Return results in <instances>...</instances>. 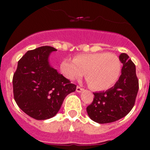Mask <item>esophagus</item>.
Here are the masks:
<instances>
[{
	"label": "esophagus",
	"instance_id": "esophagus-1",
	"mask_svg": "<svg viewBox=\"0 0 150 150\" xmlns=\"http://www.w3.org/2000/svg\"><path fill=\"white\" fill-rule=\"evenodd\" d=\"M83 88H81V87H79V86H76V91H77V92H81L82 91H83Z\"/></svg>",
	"mask_w": 150,
	"mask_h": 150
}]
</instances>
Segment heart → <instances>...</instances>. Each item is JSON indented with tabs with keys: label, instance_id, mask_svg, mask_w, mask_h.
<instances>
[{
	"label": "heart",
	"instance_id": "b5f03b06",
	"mask_svg": "<svg viewBox=\"0 0 150 150\" xmlns=\"http://www.w3.org/2000/svg\"><path fill=\"white\" fill-rule=\"evenodd\" d=\"M121 69L120 59L109 52L79 54L74 60L64 59L60 64L64 77L73 81L85 74L89 87L96 91H104L113 86L119 79Z\"/></svg>",
	"mask_w": 150,
	"mask_h": 150
}]
</instances>
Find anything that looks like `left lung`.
Masks as SVG:
<instances>
[{
  "label": "left lung",
  "instance_id": "8db88e82",
  "mask_svg": "<svg viewBox=\"0 0 150 150\" xmlns=\"http://www.w3.org/2000/svg\"><path fill=\"white\" fill-rule=\"evenodd\" d=\"M122 74L114 86L106 91L95 92L93 101L86 108L91 120L100 124L113 122L126 116L134 105L139 88L134 64L122 53Z\"/></svg>",
  "mask_w": 150,
  "mask_h": 150
}]
</instances>
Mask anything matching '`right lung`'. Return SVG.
Segmentation results:
<instances>
[{
  "mask_svg": "<svg viewBox=\"0 0 150 150\" xmlns=\"http://www.w3.org/2000/svg\"><path fill=\"white\" fill-rule=\"evenodd\" d=\"M52 46L29 50L18 62L13 74V95L17 105L30 117L45 120L53 117L76 85L50 66Z\"/></svg>",
  "mask_w": 150,
  "mask_h": 150,
  "instance_id": "right-lung-1",
  "label": "right lung"
}]
</instances>
